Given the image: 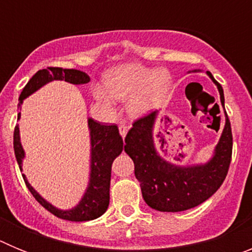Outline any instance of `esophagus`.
Wrapping results in <instances>:
<instances>
[{
	"label": "esophagus",
	"mask_w": 252,
	"mask_h": 252,
	"mask_svg": "<svg viewBox=\"0 0 252 252\" xmlns=\"http://www.w3.org/2000/svg\"><path fill=\"white\" fill-rule=\"evenodd\" d=\"M120 130V133H121V136L125 137L126 136V133H127V126H125V125H121L119 127Z\"/></svg>",
	"instance_id": "34e87169"
}]
</instances>
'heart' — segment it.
I'll return each mask as SVG.
<instances>
[{
	"label": "heart",
	"instance_id": "b5f03b06",
	"mask_svg": "<svg viewBox=\"0 0 252 252\" xmlns=\"http://www.w3.org/2000/svg\"><path fill=\"white\" fill-rule=\"evenodd\" d=\"M171 83L168 70H155L141 64H125L104 75L106 88L95 86L93 94L102 104L112 106L114 98L128 101V112L140 116L157 106L168 92Z\"/></svg>",
	"mask_w": 252,
	"mask_h": 252
}]
</instances>
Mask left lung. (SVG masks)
Listing matches in <instances>:
<instances>
[{"mask_svg":"<svg viewBox=\"0 0 252 252\" xmlns=\"http://www.w3.org/2000/svg\"><path fill=\"white\" fill-rule=\"evenodd\" d=\"M224 107L223 90L213 75ZM157 112L135 120L125 137V151L132 159L135 177L140 182L144 201L160 212H180L194 208L212 197L226 179L232 159V131L226 113V125L213 159L206 165L177 166L155 151L153 125Z\"/></svg>","mask_w":252,"mask_h":252,"instance_id":"left-lung-1","label":"left lung"}]
</instances>
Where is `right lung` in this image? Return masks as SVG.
Masks as SVG:
<instances>
[{"label":"right lung","instance_id":"right-lung-1","mask_svg":"<svg viewBox=\"0 0 252 252\" xmlns=\"http://www.w3.org/2000/svg\"><path fill=\"white\" fill-rule=\"evenodd\" d=\"M60 79L73 84H84L91 81L86 73L77 70V69H63L58 66H49L48 69H41L32 75L28 82L21 94H20V103L22 99L26 98L31 93L39 90L48 82ZM20 119V113L17 115ZM88 126L91 130V144H92V171H91V183L86 194L81 203L70 211H60L50 203L43 199L32 187L28 183L25 175L22 178L25 180L26 187L30 193L49 212L57 216L58 218L66 220V221L82 222L91 221L98 218L103 215L110 204V184H111V166L116 158L124 150V140L119 132L117 125H102L94 121L93 119H88ZM13 150L16 155V160L19 162L21 170V162L24 158L21 142H20L19 126H15L13 131Z\"/></svg>","mask_w":252,"mask_h":252}]
</instances>
